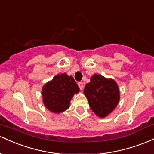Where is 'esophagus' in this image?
I'll list each match as a JSON object with an SVG mask.
<instances>
[{
    "label": "esophagus",
    "instance_id": "1",
    "mask_svg": "<svg viewBox=\"0 0 154 154\" xmlns=\"http://www.w3.org/2000/svg\"><path fill=\"white\" fill-rule=\"evenodd\" d=\"M78 85H79V89H80L81 90H82L83 88H84V84H83L82 82H79L78 83Z\"/></svg>",
    "mask_w": 154,
    "mask_h": 154
}]
</instances>
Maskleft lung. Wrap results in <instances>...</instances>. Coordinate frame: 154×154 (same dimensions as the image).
Segmentation results:
<instances>
[{"label": "left lung", "instance_id": "left-lung-1", "mask_svg": "<svg viewBox=\"0 0 154 154\" xmlns=\"http://www.w3.org/2000/svg\"><path fill=\"white\" fill-rule=\"evenodd\" d=\"M84 93L91 110L100 118L112 113L120 99L117 83L99 74L91 77V82L86 84Z\"/></svg>", "mask_w": 154, "mask_h": 154}]
</instances>
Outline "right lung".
Instances as JSON below:
<instances>
[{
  "mask_svg": "<svg viewBox=\"0 0 154 154\" xmlns=\"http://www.w3.org/2000/svg\"><path fill=\"white\" fill-rule=\"evenodd\" d=\"M79 91V86L71 75L58 74L43 86V102L50 111L60 113L69 108L70 100Z\"/></svg>",
  "mask_w": 154,
  "mask_h": 154,
  "instance_id": "add662e5",
  "label": "right lung"
}]
</instances>
